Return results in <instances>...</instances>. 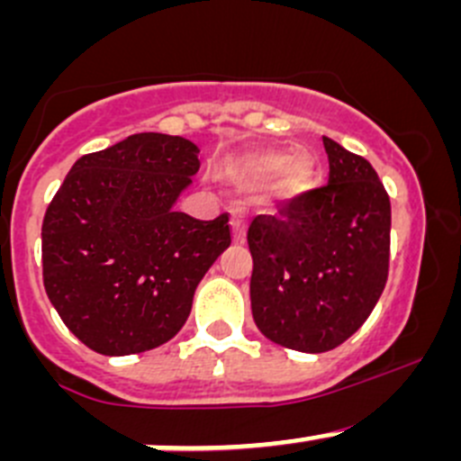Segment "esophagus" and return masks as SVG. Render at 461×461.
<instances>
[{
    "instance_id": "esophagus-1",
    "label": "esophagus",
    "mask_w": 461,
    "mask_h": 461,
    "mask_svg": "<svg viewBox=\"0 0 461 461\" xmlns=\"http://www.w3.org/2000/svg\"><path fill=\"white\" fill-rule=\"evenodd\" d=\"M245 231H248V218L240 207L231 209V234H234L236 243H243Z\"/></svg>"
}]
</instances>
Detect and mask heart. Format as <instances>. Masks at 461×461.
Listing matches in <instances>:
<instances>
[{
    "label": "heart",
    "mask_w": 461,
    "mask_h": 461,
    "mask_svg": "<svg viewBox=\"0 0 461 461\" xmlns=\"http://www.w3.org/2000/svg\"><path fill=\"white\" fill-rule=\"evenodd\" d=\"M285 167V156L283 153H267V156L257 158L252 165V169L260 176H269L274 171L283 169ZM314 176V165L308 156H296L287 162L285 171H283V185H285L287 192H303L310 183H312Z\"/></svg>",
    "instance_id": "obj_1"
}]
</instances>
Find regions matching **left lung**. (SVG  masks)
<instances>
[{
  "label": "left lung",
  "instance_id": "8db88e82",
  "mask_svg": "<svg viewBox=\"0 0 461 461\" xmlns=\"http://www.w3.org/2000/svg\"><path fill=\"white\" fill-rule=\"evenodd\" d=\"M328 185L249 222L252 314L283 348L328 352L370 317L388 281L390 198L366 158L323 136Z\"/></svg>",
  "mask_w": 461,
  "mask_h": 461
}]
</instances>
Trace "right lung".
<instances>
[{
  "label": "right lung",
  "mask_w": 461,
  "mask_h": 461,
  "mask_svg": "<svg viewBox=\"0 0 461 461\" xmlns=\"http://www.w3.org/2000/svg\"><path fill=\"white\" fill-rule=\"evenodd\" d=\"M198 147L136 133L82 156L46 207L41 276L59 319L91 350L136 355L178 334L196 285L230 248V213L196 221L174 203Z\"/></svg>",
  "instance_id": "right-lung-1"
}]
</instances>
